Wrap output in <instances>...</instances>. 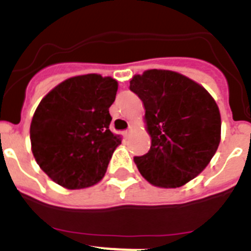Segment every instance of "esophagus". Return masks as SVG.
Instances as JSON below:
<instances>
[{
	"label": "esophagus",
	"mask_w": 251,
	"mask_h": 251,
	"mask_svg": "<svg viewBox=\"0 0 251 251\" xmlns=\"http://www.w3.org/2000/svg\"><path fill=\"white\" fill-rule=\"evenodd\" d=\"M133 128H134V127H133V124H132V126H129V128H128V129L126 130V132L123 133V134H124V137H127V138H128V137H130V136H132V133H133Z\"/></svg>",
	"instance_id": "34e87169"
}]
</instances>
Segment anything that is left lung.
<instances>
[{
    "label": "left lung",
    "mask_w": 251,
    "mask_h": 251,
    "mask_svg": "<svg viewBox=\"0 0 251 251\" xmlns=\"http://www.w3.org/2000/svg\"><path fill=\"white\" fill-rule=\"evenodd\" d=\"M129 89L145 105L151 137L148 153L134 157L138 171L157 187L186 185L205 170L220 145L216 101L190 77L161 69L134 75Z\"/></svg>",
    "instance_id": "1"
}]
</instances>
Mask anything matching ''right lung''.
I'll list each match as a JSON object with an SVG mask.
<instances>
[{
    "label": "right lung",
    "instance_id": "add662e5",
    "mask_svg": "<svg viewBox=\"0 0 251 251\" xmlns=\"http://www.w3.org/2000/svg\"><path fill=\"white\" fill-rule=\"evenodd\" d=\"M118 81L99 74L69 77L37 105L30 126L31 151L55 183L80 190L104 177L121 137L109 129V106Z\"/></svg>",
    "mask_w": 251,
    "mask_h": 251
}]
</instances>
